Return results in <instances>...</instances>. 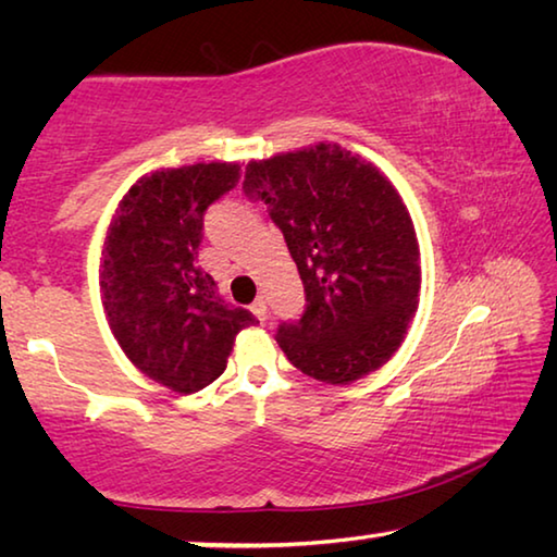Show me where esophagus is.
<instances>
[{
  "instance_id": "34e87169",
  "label": "esophagus",
  "mask_w": 557,
  "mask_h": 557,
  "mask_svg": "<svg viewBox=\"0 0 557 557\" xmlns=\"http://www.w3.org/2000/svg\"><path fill=\"white\" fill-rule=\"evenodd\" d=\"M250 312L252 314H256L258 319H260V322H265V319H268V305H265V299H256V301H252V305H250Z\"/></svg>"
}]
</instances>
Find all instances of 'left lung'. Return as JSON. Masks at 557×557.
I'll return each mask as SVG.
<instances>
[{
    "label": "left lung",
    "mask_w": 557,
    "mask_h": 557,
    "mask_svg": "<svg viewBox=\"0 0 557 557\" xmlns=\"http://www.w3.org/2000/svg\"><path fill=\"white\" fill-rule=\"evenodd\" d=\"M305 285L307 309L277 344L301 373L354 383L398 351L418 309L420 248L408 209L371 162L319 143L245 166Z\"/></svg>",
    "instance_id": "1"
}]
</instances>
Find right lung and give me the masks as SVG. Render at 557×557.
I'll list each match as a JSON object with an SVG mask.
<instances>
[{
  "instance_id": "right-lung-1",
  "label": "right lung",
  "mask_w": 557,
  "mask_h": 557,
  "mask_svg": "<svg viewBox=\"0 0 557 557\" xmlns=\"http://www.w3.org/2000/svg\"><path fill=\"white\" fill-rule=\"evenodd\" d=\"M238 178L231 162L159 169L122 196L106 235L100 292L112 334L139 371L184 395L219 379L235 334L258 322L199 268L203 213Z\"/></svg>"
}]
</instances>
